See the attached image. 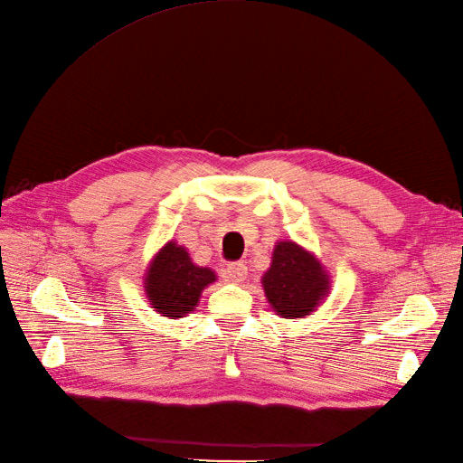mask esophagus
Instances as JSON below:
<instances>
[{"label":"esophagus","mask_w":463,"mask_h":463,"mask_svg":"<svg viewBox=\"0 0 463 463\" xmlns=\"http://www.w3.org/2000/svg\"><path fill=\"white\" fill-rule=\"evenodd\" d=\"M247 278V266L245 262H230L226 266V279L228 282H233V284H241L243 279Z\"/></svg>","instance_id":"34e87169"}]
</instances>
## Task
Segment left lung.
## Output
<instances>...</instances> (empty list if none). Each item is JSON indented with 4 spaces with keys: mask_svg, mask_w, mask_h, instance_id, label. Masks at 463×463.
<instances>
[{
    "mask_svg": "<svg viewBox=\"0 0 463 463\" xmlns=\"http://www.w3.org/2000/svg\"><path fill=\"white\" fill-rule=\"evenodd\" d=\"M264 293L278 315L301 318L325 298L328 279L313 255L296 243H278L270 270L262 278Z\"/></svg>",
    "mask_w": 463,
    "mask_h": 463,
    "instance_id": "1",
    "label": "left lung"
}]
</instances>
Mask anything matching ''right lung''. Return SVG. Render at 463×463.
Here are the masks:
<instances>
[{
  "label": "right lung",
  "instance_id": "obj_1",
  "mask_svg": "<svg viewBox=\"0 0 463 463\" xmlns=\"http://www.w3.org/2000/svg\"><path fill=\"white\" fill-rule=\"evenodd\" d=\"M214 279L213 270L191 262L184 247L167 243L150 264L146 296L162 317H184L199 303L201 291Z\"/></svg>",
  "mask_w": 463,
  "mask_h": 463
}]
</instances>
